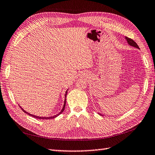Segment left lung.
Wrapping results in <instances>:
<instances>
[{"instance_id":"1","label":"left lung","mask_w":155,"mask_h":155,"mask_svg":"<svg viewBox=\"0 0 155 155\" xmlns=\"http://www.w3.org/2000/svg\"><path fill=\"white\" fill-rule=\"evenodd\" d=\"M126 38V39H127V41L128 42V44L130 45H132V46H134V47H136V48H139V47H138V45H137V44L136 43V42L133 40L132 39H131V38ZM101 116H102V115L101 114Z\"/></svg>"}]
</instances>
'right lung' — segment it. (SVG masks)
<instances>
[{
	"label": "right lung",
	"mask_w": 155,
	"mask_h": 155,
	"mask_svg": "<svg viewBox=\"0 0 155 155\" xmlns=\"http://www.w3.org/2000/svg\"><path fill=\"white\" fill-rule=\"evenodd\" d=\"M66 95H67V91H66V94H65V97H66ZM65 105H66V99H65V101H64V107H63V108H62V111H61V112H60V113H59V114H58L57 116H52V117H38V116H33V115H31V114H28L27 113V112H26L25 110H23L22 108H21V110H22L24 112H25V113H26V114H27L28 115H29V116H32V117H35V118H37V119H46V120H48V119H52V118H54V117H56V116H58V115H60V114L62 113V112L64 111V108H65Z\"/></svg>",
	"instance_id": "obj_1"
}]
</instances>
